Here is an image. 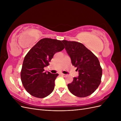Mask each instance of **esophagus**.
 Instances as JSON below:
<instances>
[{
	"label": "esophagus",
	"instance_id": "34e87169",
	"mask_svg": "<svg viewBox=\"0 0 121 121\" xmlns=\"http://www.w3.org/2000/svg\"><path fill=\"white\" fill-rule=\"evenodd\" d=\"M60 75H61V76L64 77H66V76H67V75L64 74H60Z\"/></svg>",
	"mask_w": 121,
	"mask_h": 121
}]
</instances>
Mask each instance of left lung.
I'll return each instance as SVG.
<instances>
[{"mask_svg":"<svg viewBox=\"0 0 121 121\" xmlns=\"http://www.w3.org/2000/svg\"><path fill=\"white\" fill-rule=\"evenodd\" d=\"M70 57L72 65L77 68L79 76L74 77L68 84L69 90L74 95L85 97L92 94L100 85L102 69L97 57L83 44L63 40Z\"/></svg>","mask_w":121,"mask_h":121,"instance_id":"obj_1","label":"left lung"}]
</instances>
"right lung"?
<instances>
[{
  "label": "right lung",
  "instance_id": "1",
  "mask_svg": "<svg viewBox=\"0 0 121 121\" xmlns=\"http://www.w3.org/2000/svg\"><path fill=\"white\" fill-rule=\"evenodd\" d=\"M65 48L60 40L50 38L42 39L29 50L25 56L21 72L24 87L31 95L44 98L52 93L54 88L55 80L58 74L44 72V68L54 54Z\"/></svg>",
  "mask_w": 121,
  "mask_h": 121
}]
</instances>
